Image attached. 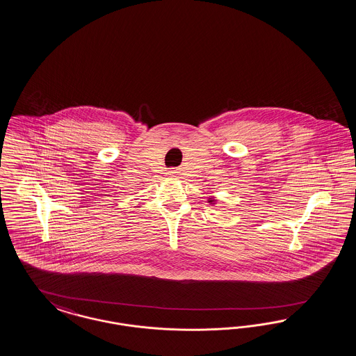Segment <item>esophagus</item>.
<instances>
[{"label": "esophagus", "mask_w": 356, "mask_h": 356, "mask_svg": "<svg viewBox=\"0 0 356 356\" xmlns=\"http://www.w3.org/2000/svg\"><path fill=\"white\" fill-rule=\"evenodd\" d=\"M176 173H177L176 171H171V175H176Z\"/></svg>", "instance_id": "1"}]
</instances>
